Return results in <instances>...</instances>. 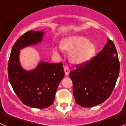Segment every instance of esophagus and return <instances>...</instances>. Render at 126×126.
Masks as SVG:
<instances>
[{
  "mask_svg": "<svg viewBox=\"0 0 126 126\" xmlns=\"http://www.w3.org/2000/svg\"><path fill=\"white\" fill-rule=\"evenodd\" d=\"M64 73H65V75H68L69 73L70 69L69 68L68 66H67V65H65L64 67Z\"/></svg>",
  "mask_w": 126,
  "mask_h": 126,
  "instance_id": "obj_1",
  "label": "esophagus"
}]
</instances>
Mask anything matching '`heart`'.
<instances>
[{
    "mask_svg": "<svg viewBox=\"0 0 126 126\" xmlns=\"http://www.w3.org/2000/svg\"><path fill=\"white\" fill-rule=\"evenodd\" d=\"M53 52L59 54L63 50L71 51L70 59L75 64H83L90 61L94 55L95 48L87 39L80 36H70L61 42V45H53Z\"/></svg>",
    "mask_w": 126,
    "mask_h": 126,
    "instance_id": "heart-1",
    "label": "heart"
}]
</instances>
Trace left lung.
I'll return each instance as SVG.
<instances>
[{"mask_svg": "<svg viewBox=\"0 0 126 126\" xmlns=\"http://www.w3.org/2000/svg\"><path fill=\"white\" fill-rule=\"evenodd\" d=\"M120 64L114 43L109 38L104 48L91 61L71 71L73 93L77 104L92 107L110 96L119 74Z\"/></svg>", "mask_w": 126, "mask_h": 126, "instance_id": "8db88e82", "label": "left lung"}]
</instances>
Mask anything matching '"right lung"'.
I'll return each mask as SVG.
<instances>
[{"label":"right lung","instance_id":"1","mask_svg":"<svg viewBox=\"0 0 126 126\" xmlns=\"http://www.w3.org/2000/svg\"><path fill=\"white\" fill-rule=\"evenodd\" d=\"M43 34V31L32 30L20 36L13 47L7 69L10 83L21 102L37 109H45L53 103L58 86L64 76L61 62H40L32 71H26L20 64V50L40 43Z\"/></svg>","mask_w":126,"mask_h":126}]
</instances>
